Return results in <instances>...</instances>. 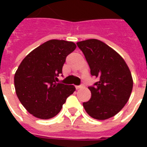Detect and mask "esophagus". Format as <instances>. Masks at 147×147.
<instances>
[{"label": "esophagus", "mask_w": 147, "mask_h": 147, "mask_svg": "<svg viewBox=\"0 0 147 147\" xmlns=\"http://www.w3.org/2000/svg\"><path fill=\"white\" fill-rule=\"evenodd\" d=\"M83 87H84V85H80V86H76V90L82 89V88H83Z\"/></svg>", "instance_id": "esophagus-1"}]
</instances>
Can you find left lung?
Here are the masks:
<instances>
[{
	"instance_id": "8db88e82",
	"label": "left lung",
	"mask_w": 147,
	"mask_h": 147,
	"mask_svg": "<svg viewBox=\"0 0 147 147\" xmlns=\"http://www.w3.org/2000/svg\"><path fill=\"white\" fill-rule=\"evenodd\" d=\"M77 45L85 56L91 76L98 79L88 87L91 98L83 102V107L94 119H109L123 108L132 91L129 67L118 53L100 40L88 39Z\"/></svg>"
}]
</instances>
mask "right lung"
Segmentation results:
<instances>
[{"label": "right lung", "instance_id": "add662e5", "mask_svg": "<svg viewBox=\"0 0 147 147\" xmlns=\"http://www.w3.org/2000/svg\"><path fill=\"white\" fill-rule=\"evenodd\" d=\"M76 48L72 42L53 39L34 49L20 63L14 76L16 93L34 117L53 118L76 90L74 86L57 83L66 57Z\"/></svg>", "mask_w": 147, "mask_h": 147}]
</instances>
